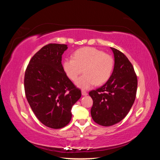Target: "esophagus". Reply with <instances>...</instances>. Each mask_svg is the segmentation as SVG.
I'll use <instances>...</instances> for the list:
<instances>
[{"mask_svg": "<svg viewBox=\"0 0 160 160\" xmlns=\"http://www.w3.org/2000/svg\"><path fill=\"white\" fill-rule=\"evenodd\" d=\"M88 92H87L86 91H82V96H86V95H88Z\"/></svg>", "mask_w": 160, "mask_h": 160, "instance_id": "1", "label": "esophagus"}]
</instances>
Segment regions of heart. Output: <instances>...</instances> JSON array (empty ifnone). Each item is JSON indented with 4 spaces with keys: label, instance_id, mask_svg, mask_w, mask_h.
Returning a JSON list of instances; mask_svg holds the SVG:
<instances>
[{
    "label": "heart",
    "instance_id": "b5f03b06",
    "mask_svg": "<svg viewBox=\"0 0 160 160\" xmlns=\"http://www.w3.org/2000/svg\"><path fill=\"white\" fill-rule=\"evenodd\" d=\"M114 61L112 56L93 47L77 50L72 58H67L63 63V69L67 77L77 80L83 69L84 75L78 78L75 85L82 90H88L94 84L101 85L112 75Z\"/></svg>",
    "mask_w": 160,
    "mask_h": 160
}]
</instances>
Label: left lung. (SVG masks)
<instances>
[{
  "label": "left lung",
  "instance_id": "obj_1",
  "mask_svg": "<svg viewBox=\"0 0 160 160\" xmlns=\"http://www.w3.org/2000/svg\"><path fill=\"white\" fill-rule=\"evenodd\" d=\"M114 56V67L107 82L90 92L93 100L91 116L94 121L110 126L126 117L136 96L138 80L128 58L120 51L111 47Z\"/></svg>",
  "mask_w": 160,
  "mask_h": 160
}]
</instances>
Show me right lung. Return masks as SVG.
Instances as JSON below:
<instances>
[{
  "label": "right lung",
  "instance_id": "add662e5",
  "mask_svg": "<svg viewBox=\"0 0 160 160\" xmlns=\"http://www.w3.org/2000/svg\"><path fill=\"white\" fill-rule=\"evenodd\" d=\"M67 48L66 44L44 46L32 58L25 75L29 106L44 125L54 129L69 123L72 107L81 97L63 69L62 55Z\"/></svg>",
  "mask_w": 160,
  "mask_h": 160
}]
</instances>
